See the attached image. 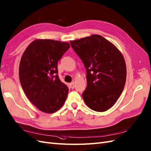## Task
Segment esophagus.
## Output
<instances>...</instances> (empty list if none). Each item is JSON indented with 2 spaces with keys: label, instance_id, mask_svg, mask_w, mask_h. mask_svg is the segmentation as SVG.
<instances>
[{
  "label": "esophagus",
  "instance_id": "34e87169",
  "mask_svg": "<svg viewBox=\"0 0 151 151\" xmlns=\"http://www.w3.org/2000/svg\"><path fill=\"white\" fill-rule=\"evenodd\" d=\"M69 86L70 88H71V89H74V87H75L74 83H73V82H72V83H70L69 84Z\"/></svg>",
  "mask_w": 151,
  "mask_h": 151
}]
</instances>
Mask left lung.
Masks as SVG:
<instances>
[{
	"mask_svg": "<svg viewBox=\"0 0 151 151\" xmlns=\"http://www.w3.org/2000/svg\"><path fill=\"white\" fill-rule=\"evenodd\" d=\"M86 68L83 99L91 109L104 112L113 107L126 81L125 62L116 47L99 35L70 41Z\"/></svg>",
	"mask_w": 151,
	"mask_h": 151,
	"instance_id": "obj_1",
	"label": "left lung"
}]
</instances>
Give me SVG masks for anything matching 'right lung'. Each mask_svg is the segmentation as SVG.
Instances as JSON below:
<instances>
[{
	"label": "right lung",
	"instance_id": "1",
	"mask_svg": "<svg viewBox=\"0 0 151 151\" xmlns=\"http://www.w3.org/2000/svg\"><path fill=\"white\" fill-rule=\"evenodd\" d=\"M70 45L50 39L32 42L22 56L19 78L27 99L38 109L53 113L64 105L69 89L59 79L58 62Z\"/></svg>",
	"mask_w": 151,
	"mask_h": 151
}]
</instances>
